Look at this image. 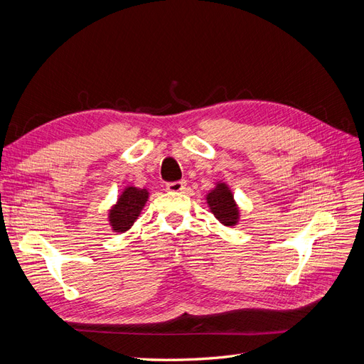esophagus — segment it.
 I'll return each mask as SVG.
<instances>
[{
	"instance_id": "34e87169",
	"label": "esophagus",
	"mask_w": 364,
	"mask_h": 364,
	"mask_svg": "<svg viewBox=\"0 0 364 364\" xmlns=\"http://www.w3.org/2000/svg\"><path fill=\"white\" fill-rule=\"evenodd\" d=\"M167 190L171 193H182L186 190V181H178L167 183Z\"/></svg>"
}]
</instances>
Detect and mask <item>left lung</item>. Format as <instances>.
Instances as JSON below:
<instances>
[{
	"instance_id": "obj_1",
	"label": "left lung",
	"mask_w": 364,
	"mask_h": 364,
	"mask_svg": "<svg viewBox=\"0 0 364 364\" xmlns=\"http://www.w3.org/2000/svg\"><path fill=\"white\" fill-rule=\"evenodd\" d=\"M205 200L209 211L223 226L234 228L240 223L241 209L234 199L232 190L229 188L226 182L217 181L214 188L206 193Z\"/></svg>"
}]
</instances>
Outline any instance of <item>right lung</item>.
Wrapping results in <instances>:
<instances>
[{
	"label": "right lung",
	"mask_w": 364,
	"mask_h": 364,
	"mask_svg": "<svg viewBox=\"0 0 364 364\" xmlns=\"http://www.w3.org/2000/svg\"><path fill=\"white\" fill-rule=\"evenodd\" d=\"M149 188L127 185L119 193L117 202L107 209V222L112 232L124 234L134 226L149 200Z\"/></svg>",
	"instance_id": "add662e5"
}]
</instances>
